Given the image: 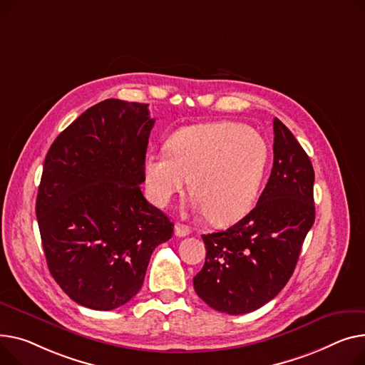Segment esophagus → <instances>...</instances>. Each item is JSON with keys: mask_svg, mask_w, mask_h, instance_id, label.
I'll list each match as a JSON object with an SVG mask.
<instances>
[{"mask_svg": "<svg viewBox=\"0 0 365 365\" xmlns=\"http://www.w3.org/2000/svg\"><path fill=\"white\" fill-rule=\"evenodd\" d=\"M175 233H176V236H179V237H185V236H187V235L190 233V229H189L186 225L178 223V225L175 226Z\"/></svg>", "mask_w": 365, "mask_h": 365, "instance_id": "34e87169", "label": "esophagus"}]
</instances>
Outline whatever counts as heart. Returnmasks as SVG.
Returning <instances> with one entry per match:
<instances>
[{"mask_svg":"<svg viewBox=\"0 0 365 365\" xmlns=\"http://www.w3.org/2000/svg\"><path fill=\"white\" fill-rule=\"evenodd\" d=\"M269 163L262 135L235 121H215L178 130L167 150L145 155L143 172L157 205H167L189 179L193 208L215 225H230L252 210Z\"/></svg>","mask_w":365,"mask_h":365,"instance_id":"heart-1","label":"heart"}]
</instances>
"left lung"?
Listing matches in <instances>:
<instances>
[{"label":"left lung","instance_id":"8db88e82","mask_svg":"<svg viewBox=\"0 0 365 365\" xmlns=\"http://www.w3.org/2000/svg\"><path fill=\"white\" fill-rule=\"evenodd\" d=\"M273 168L255 208L225 232L202 235L207 255L193 277L211 308L247 314L286 286L315 218L314 168L279 118L273 120Z\"/></svg>","mask_w":365,"mask_h":365}]
</instances>
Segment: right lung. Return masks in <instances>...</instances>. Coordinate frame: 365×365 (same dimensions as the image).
<instances>
[{
	"label": "right lung",
	"instance_id": "right-lung-1",
	"mask_svg": "<svg viewBox=\"0 0 365 365\" xmlns=\"http://www.w3.org/2000/svg\"><path fill=\"white\" fill-rule=\"evenodd\" d=\"M148 104L106 100L53 142L36 197L51 276L76 304L110 311L142 287L153 251L175 225L145 200Z\"/></svg>",
	"mask_w": 365,
	"mask_h": 365
}]
</instances>
